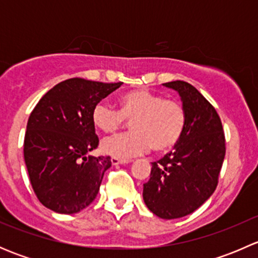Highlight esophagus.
I'll use <instances>...</instances> for the list:
<instances>
[{"label":"esophagus","instance_id":"34e87169","mask_svg":"<svg viewBox=\"0 0 258 258\" xmlns=\"http://www.w3.org/2000/svg\"><path fill=\"white\" fill-rule=\"evenodd\" d=\"M128 162H131V161H130V160H119V158H116V157L111 158V163H112L113 166L124 165V163H128Z\"/></svg>","mask_w":258,"mask_h":258}]
</instances>
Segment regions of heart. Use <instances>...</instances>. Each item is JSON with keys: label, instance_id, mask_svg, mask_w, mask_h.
Segmentation results:
<instances>
[{"label": "heart", "instance_id": "b5f03b06", "mask_svg": "<svg viewBox=\"0 0 258 258\" xmlns=\"http://www.w3.org/2000/svg\"><path fill=\"white\" fill-rule=\"evenodd\" d=\"M118 102L119 111L103 101L93 107V124L107 134L118 130L126 119H132L131 132L103 140V153L127 160L147 152L151 146L156 152H166L178 144L187 117L182 102L146 88L122 93Z\"/></svg>", "mask_w": 258, "mask_h": 258}]
</instances>
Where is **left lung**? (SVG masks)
Instances as JSON below:
<instances>
[{
  "label": "left lung",
  "mask_w": 258,
  "mask_h": 258,
  "mask_svg": "<svg viewBox=\"0 0 258 258\" xmlns=\"http://www.w3.org/2000/svg\"><path fill=\"white\" fill-rule=\"evenodd\" d=\"M163 86L178 92L186 126L175 150L152 162L144 201L156 216L173 220L196 211L215 192L226 144L220 116L194 86L184 81Z\"/></svg>",
  "instance_id": "obj_1"
}]
</instances>
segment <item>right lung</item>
Here are the masks:
<instances>
[{
	"label": "right lung",
	"mask_w": 258,
	"mask_h": 258,
	"mask_svg": "<svg viewBox=\"0 0 258 258\" xmlns=\"http://www.w3.org/2000/svg\"><path fill=\"white\" fill-rule=\"evenodd\" d=\"M121 85L77 77L62 81L31 112L23 156L33 191L47 209L72 215L97 196L111 157L90 155L98 146L92 111Z\"/></svg>",
	"instance_id": "right-lung-1"
}]
</instances>
